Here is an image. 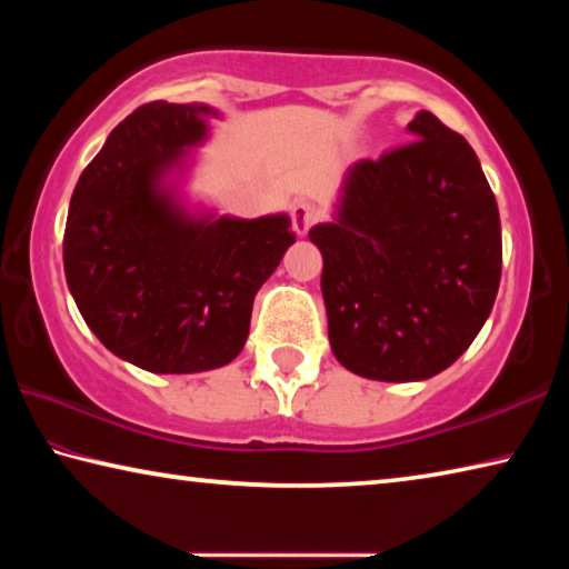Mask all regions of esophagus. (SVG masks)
Returning a JSON list of instances; mask_svg holds the SVG:
<instances>
[{"mask_svg":"<svg viewBox=\"0 0 569 569\" xmlns=\"http://www.w3.org/2000/svg\"><path fill=\"white\" fill-rule=\"evenodd\" d=\"M293 216V230L296 236H306L308 228H311L316 220H319V208H316L313 203H308V200H298V203L293 206L291 210Z\"/></svg>","mask_w":569,"mask_h":569,"instance_id":"1","label":"esophagus"}]
</instances>
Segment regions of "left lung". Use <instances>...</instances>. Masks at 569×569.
<instances>
[{
	"mask_svg": "<svg viewBox=\"0 0 569 569\" xmlns=\"http://www.w3.org/2000/svg\"><path fill=\"white\" fill-rule=\"evenodd\" d=\"M407 146L346 170L321 250L331 351L373 381H423L492 313L502 276L495 192L469 142L419 110Z\"/></svg>",
	"mask_w": 569,
	"mask_h": 569,
	"instance_id": "1",
	"label": "left lung"
}]
</instances>
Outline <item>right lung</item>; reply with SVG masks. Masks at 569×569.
Masks as SVG:
<instances>
[{"label":"right lung","instance_id":"add662e5","mask_svg":"<svg viewBox=\"0 0 569 569\" xmlns=\"http://www.w3.org/2000/svg\"><path fill=\"white\" fill-rule=\"evenodd\" d=\"M220 118L203 102L142 104L70 200L62 256L74 303L104 349L152 373L233 361L258 288L296 240L288 213L248 220L190 206L196 150Z\"/></svg>","mask_w":569,"mask_h":569}]
</instances>
